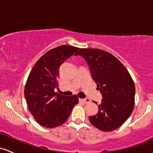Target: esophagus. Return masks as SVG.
<instances>
[{"mask_svg":"<svg viewBox=\"0 0 153 153\" xmlns=\"http://www.w3.org/2000/svg\"><path fill=\"white\" fill-rule=\"evenodd\" d=\"M79 101H80V102H85V103H87V102H90V100L88 99V98H86V99L79 98Z\"/></svg>","mask_w":153,"mask_h":153,"instance_id":"1","label":"esophagus"}]
</instances>
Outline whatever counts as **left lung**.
<instances>
[{
  "label": "left lung",
  "mask_w": 153,
  "mask_h": 153,
  "mask_svg": "<svg viewBox=\"0 0 153 153\" xmlns=\"http://www.w3.org/2000/svg\"><path fill=\"white\" fill-rule=\"evenodd\" d=\"M76 55L87 61L92 79L103 97L98 105V113L90 116L89 120L101 131H114L127 120L133 111L134 82L123 63L107 51L82 48Z\"/></svg>",
  "instance_id": "left-lung-1"
}]
</instances>
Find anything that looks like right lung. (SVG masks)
I'll list each match as a JSON object with an SVG mask.
<instances>
[{"label": "right lung", "instance_id": "1", "mask_svg": "<svg viewBox=\"0 0 153 153\" xmlns=\"http://www.w3.org/2000/svg\"><path fill=\"white\" fill-rule=\"evenodd\" d=\"M79 49L63 45L50 50L29 74L25 87L26 102L35 121L44 127L52 128L66 122L79 102L76 95L66 97L54 92L58 87L60 66Z\"/></svg>", "mask_w": 153, "mask_h": 153}]
</instances>
